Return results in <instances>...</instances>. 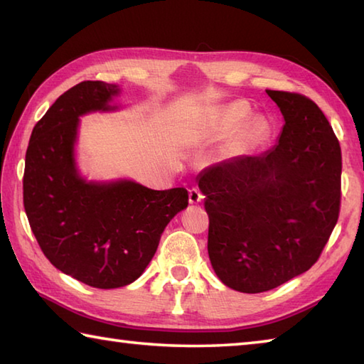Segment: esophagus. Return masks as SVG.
<instances>
[{"instance_id": "obj_1", "label": "esophagus", "mask_w": 364, "mask_h": 364, "mask_svg": "<svg viewBox=\"0 0 364 364\" xmlns=\"http://www.w3.org/2000/svg\"><path fill=\"white\" fill-rule=\"evenodd\" d=\"M202 198H203V196H202V192H200L198 188L189 189V202H191L192 205L200 203V202H202Z\"/></svg>"}]
</instances>
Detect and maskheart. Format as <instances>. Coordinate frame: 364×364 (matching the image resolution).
I'll list each match as a JSON object with an SVG mask.
<instances>
[{
	"instance_id": "1",
	"label": "heart",
	"mask_w": 364,
	"mask_h": 364,
	"mask_svg": "<svg viewBox=\"0 0 364 364\" xmlns=\"http://www.w3.org/2000/svg\"><path fill=\"white\" fill-rule=\"evenodd\" d=\"M250 106L245 102H233L227 106L220 107L213 115V128L218 133H231L244 125V122L249 119ZM259 128L258 122H253L250 125L252 131Z\"/></svg>"
}]
</instances>
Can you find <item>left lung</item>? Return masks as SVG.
<instances>
[{"label": "left lung", "mask_w": 364, "mask_h": 364, "mask_svg": "<svg viewBox=\"0 0 364 364\" xmlns=\"http://www.w3.org/2000/svg\"><path fill=\"white\" fill-rule=\"evenodd\" d=\"M284 117L274 149L200 175L208 255L228 288L257 294L306 272L341 208V146L326 115L297 92L266 90Z\"/></svg>", "instance_id": "1"}]
</instances>
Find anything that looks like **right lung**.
Wrapping results in <instances>:
<instances>
[{"mask_svg":"<svg viewBox=\"0 0 364 364\" xmlns=\"http://www.w3.org/2000/svg\"><path fill=\"white\" fill-rule=\"evenodd\" d=\"M115 84L82 81L36 123L23 175V205L43 255L60 272L100 289L133 283L162 231L188 206V191H153L134 181L87 183L76 172L80 115L107 111Z\"/></svg>","mask_w":364,"mask_h":364,"instance_id":"1","label":"right lung"}]
</instances>
